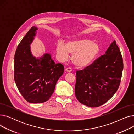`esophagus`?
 <instances>
[{"label": "esophagus", "mask_w": 134, "mask_h": 134, "mask_svg": "<svg viewBox=\"0 0 134 134\" xmlns=\"http://www.w3.org/2000/svg\"><path fill=\"white\" fill-rule=\"evenodd\" d=\"M66 71L67 72H71L72 71V69L70 67H68L67 68H66Z\"/></svg>", "instance_id": "obj_1"}]
</instances>
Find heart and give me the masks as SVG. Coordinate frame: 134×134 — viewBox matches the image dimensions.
Masks as SVG:
<instances>
[{
  "mask_svg": "<svg viewBox=\"0 0 134 134\" xmlns=\"http://www.w3.org/2000/svg\"><path fill=\"white\" fill-rule=\"evenodd\" d=\"M99 52V44L92 40L85 38L70 40L66 44L60 42L56 47V55L60 61H66L69 54H71L73 63L79 67L90 65Z\"/></svg>",
  "mask_w": 134,
  "mask_h": 134,
  "instance_id": "heart-1",
  "label": "heart"
}]
</instances>
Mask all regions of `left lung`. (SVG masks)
Here are the masks:
<instances>
[{"label":"left lung","mask_w":134,"mask_h":134,"mask_svg":"<svg viewBox=\"0 0 134 134\" xmlns=\"http://www.w3.org/2000/svg\"><path fill=\"white\" fill-rule=\"evenodd\" d=\"M123 61L114 41L105 54L83 70L77 71L75 94L78 101L89 107H98L110 100L117 91Z\"/></svg>","instance_id":"8db88e82"}]
</instances>
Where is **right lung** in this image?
<instances>
[{"mask_svg":"<svg viewBox=\"0 0 134 134\" xmlns=\"http://www.w3.org/2000/svg\"><path fill=\"white\" fill-rule=\"evenodd\" d=\"M37 28L32 26L18 44L15 55L14 79L20 94L31 103L49 100L55 85L64 72L60 63H55L51 55L46 53L36 58L31 52L30 45Z\"/></svg>","mask_w":134,"mask_h":134,"instance_id":"1","label":"right lung"}]
</instances>
